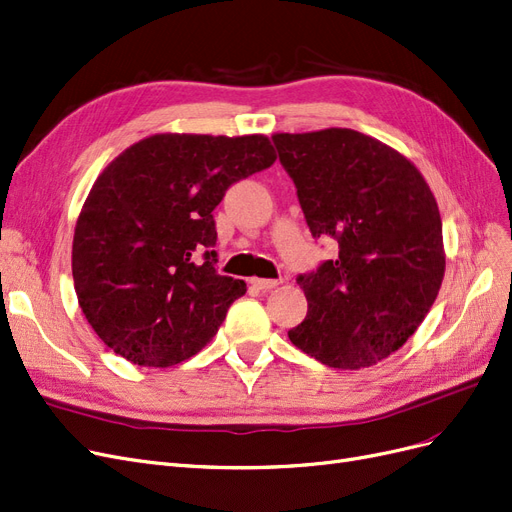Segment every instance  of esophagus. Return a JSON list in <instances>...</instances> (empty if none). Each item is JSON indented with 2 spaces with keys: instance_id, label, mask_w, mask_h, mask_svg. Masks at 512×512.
Returning a JSON list of instances; mask_svg holds the SVG:
<instances>
[{
  "instance_id": "1",
  "label": "esophagus",
  "mask_w": 512,
  "mask_h": 512,
  "mask_svg": "<svg viewBox=\"0 0 512 512\" xmlns=\"http://www.w3.org/2000/svg\"><path fill=\"white\" fill-rule=\"evenodd\" d=\"M281 284V281L279 279H252V286L254 288H258V290H264V292H267V290H273V288H277Z\"/></svg>"
}]
</instances>
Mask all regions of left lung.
I'll return each instance as SVG.
<instances>
[{
    "instance_id": "1",
    "label": "left lung",
    "mask_w": 512,
    "mask_h": 512,
    "mask_svg": "<svg viewBox=\"0 0 512 512\" xmlns=\"http://www.w3.org/2000/svg\"><path fill=\"white\" fill-rule=\"evenodd\" d=\"M273 144L311 235L339 243L337 258L296 277L309 309L288 337L326 366H373L407 343L443 284L432 190L400 152L358 131L277 133Z\"/></svg>"
}]
</instances>
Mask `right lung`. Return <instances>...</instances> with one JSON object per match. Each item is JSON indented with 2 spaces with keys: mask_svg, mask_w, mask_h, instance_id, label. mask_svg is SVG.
<instances>
[{
  "mask_svg": "<svg viewBox=\"0 0 512 512\" xmlns=\"http://www.w3.org/2000/svg\"><path fill=\"white\" fill-rule=\"evenodd\" d=\"M264 135L142 139L105 167L82 207L72 273L97 337L139 366L201 351L245 281L216 271L211 211L235 182L275 163Z\"/></svg>",
  "mask_w": 512,
  "mask_h": 512,
  "instance_id": "right-lung-1",
  "label": "right lung"
}]
</instances>
